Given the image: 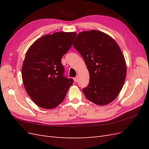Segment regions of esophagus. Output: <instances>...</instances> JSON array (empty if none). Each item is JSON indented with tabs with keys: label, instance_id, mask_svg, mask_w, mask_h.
Here are the masks:
<instances>
[{
	"label": "esophagus",
	"instance_id": "1",
	"mask_svg": "<svg viewBox=\"0 0 149 149\" xmlns=\"http://www.w3.org/2000/svg\"><path fill=\"white\" fill-rule=\"evenodd\" d=\"M74 82H76V83L78 82V76H76V77L74 78Z\"/></svg>",
	"mask_w": 149,
	"mask_h": 149
}]
</instances>
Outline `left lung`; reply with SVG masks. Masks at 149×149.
Segmentation results:
<instances>
[{"label": "left lung", "instance_id": "obj_1", "mask_svg": "<svg viewBox=\"0 0 149 149\" xmlns=\"http://www.w3.org/2000/svg\"><path fill=\"white\" fill-rule=\"evenodd\" d=\"M73 45L83 58L89 73V83L83 89L86 97L100 106L114 101L127 71L124 56L115 40L100 31H84L76 36Z\"/></svg>", "mask_w": 149, "mask_h": 149}]
</instances>
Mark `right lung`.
I'll return each instance as SVG.
<instances>
[{
    "label": "right lung",
    "instance_id": "obj_1",
    "mask_svg": "<svg viewBox=\"0 0 149 149\" xmlns=\"http://www.w3.org/2000/svg\"><path fill=\"white\" fill-rule=\"evenodd\" d=\"M75 32H56L35 41L26 52L22 76L29 96L38 106L53 109L64 100L73 83L64 75L61 58L71 48Z\"/></svg>",
    "mask_w": 149,
    "mask_h": 149
}]
</instances>
